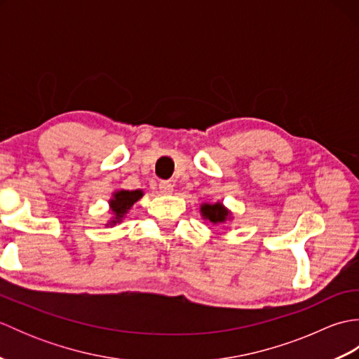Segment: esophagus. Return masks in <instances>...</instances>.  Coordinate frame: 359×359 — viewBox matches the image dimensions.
<instances>
[{
	"mask_svg": "<svg viewBox=\"0 0 359 359\" xmlns=\"http://www.w3.org/2000/svg\"><path fill=\"white\" fill-rule=\"evenodd\" d=\"M158 189H160V193H162V194H171V193H172L171 182H166V180L160 182V184H158Z\"/></svg>",
	"mask_w": 359,
	"mask_h": 359,
	"instance_id": "34e87169",
	"label": "esophagus"
}]
</instances>
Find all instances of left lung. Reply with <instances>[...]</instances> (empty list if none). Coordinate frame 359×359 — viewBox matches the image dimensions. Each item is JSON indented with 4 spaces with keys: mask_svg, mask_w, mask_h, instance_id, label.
Wrapping results in <instances>:
<instances>
[{
    "mask_svg": "<svg viewBox=\"0 0 359 359\" xmlns=\"http://www.w3.org/2000/svg\"><path fill=\"white\" fill-rule=\"evenodd\" d=\"M201 216L205 222H211L212 225L217 224H225L228 220H233V212L228 210L222 202H215L208 203L203 202L201 205Z\"/></svg>",
    "mask_w": 359,
    "mask_h": 359,
    "instance_id": "left-lung-1",
    "label": "left lung"
}]
</instances>
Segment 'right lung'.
<instances>
[{
	"instance_id": "obj_1",
	"label": "right lung",
	"mask_w": 359,
	"mask_h": 359,
	"mask_svg": "<svg viewBox=\"0 0 359 359\" xmlns=\"http://www.w3.org/2000/svg\"><path fill=\"white\" fill-rule=\"evenodd\" d=\"M142 197H143L142 189H134V191H128V189H117V191H114L112 197L108 201L111 217L104 225L116 226L117 224L123 222V219L128 215V211L131 210L133 205L137 201H140Z\"/></svg>"
}]
</instances>
